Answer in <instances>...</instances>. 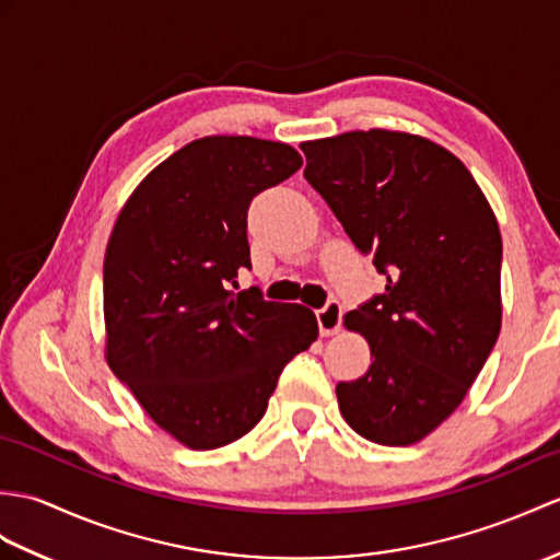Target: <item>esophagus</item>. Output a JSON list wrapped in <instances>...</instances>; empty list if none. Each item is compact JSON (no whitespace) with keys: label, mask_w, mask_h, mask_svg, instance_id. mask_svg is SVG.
<instances>
[{"label":"esophagus","mask_w":560,"mask_h":560,"mask_svg":"<svg viewBox=\"0 0 560 560\" xmlns=\"http://www.w3.org/2000/svg\"><path fill=\"white\" fill-rule=\"evenodd\" d=\"M341 317H343V307L339 301H329L322 310H317V324H319V334L322 336H334L341 329Z\"/></svg>","instance_id":"34e87169"}]
</instances>
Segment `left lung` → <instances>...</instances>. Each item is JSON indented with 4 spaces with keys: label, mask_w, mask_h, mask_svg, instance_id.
Returning <instances> with one entry per match:
<instances>
[{
    "label": "left lung",
    "mask_w": 560,
    "mask_h": 560,
    "mask_svg": "<svg viewBox=\"0 0 560 560\" xmlns=\"http://www.w3.org/2000/svg\"><path fill=\"white\" fill-rule=\"evenodd\" d=\"M305 178L386 279L348 312L372 365L336 386L343 420L410 446L456 410L501 331V231L467 166L429 138L370 128L307 140Z\"/></svg>",
    "instance_id": "1"
}]
</instances>
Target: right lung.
Masks as SVG:
<instances>
[{
    "instance_id": "right-lung-1",
    "label": "right lung",
    "mask_w": 560,
    "mask_h": 560,
    "mask_svg": "<svg viewBox=\"0 0 560 560\" xmlns=\"http://www.w3.org/2000/svg\"><path fill=\"white\" fill-rule=\"evenodd\" d=\"M303 166L250 136L188 142L140 180L104 253V358L178 444L212 451L262 420L279 374L317 341L305 305L236 291L248 207Z\"/></svg>"
}]
</instances>
